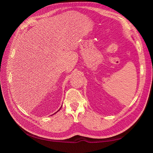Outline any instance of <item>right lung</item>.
I'll use <instances>...</instances> for the list:
<instances>
[{
  "instance_id": "add662e5",
  "label": "right lung",
  "mask_w": 153,
  "mask_h": 153,
  "mask_svg": "<svg viewBox=\"0 0 153 153\" xmlns=\"http://www.w3.org/2000/svg\"><path fill=\"white\" fill-rule=\"evenodd\" d=\"M60 110V109H59V110Z\"/></svg>"
}]
</instances>
